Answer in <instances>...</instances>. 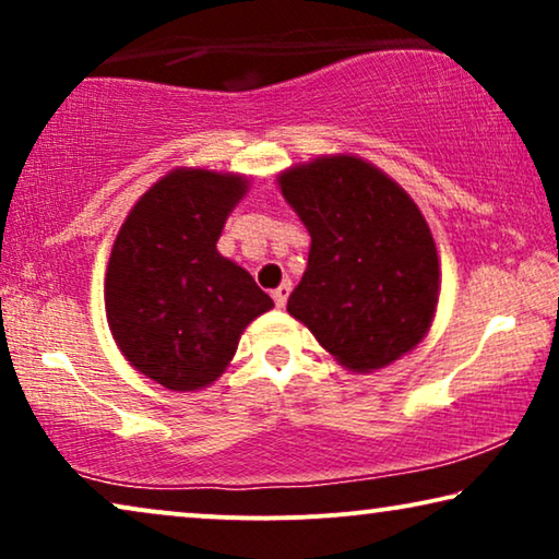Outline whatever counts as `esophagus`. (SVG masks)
I'll return each mask as SVG.
<instances>
[{
	"mask_svg": "<svg viewBox=\"0 0 559 559\" xmlns=\"http://www.w3.org/2000/svg\"><path fill=\"white\" fill-rule=\"evenodd\" d=\"M289 293H293V282H289V280H285L277 289H274L272 297H274V302H277V308H285Z\"/></svg>",
	"mask_w": 559,
	"mask_h": 559,
	"instance_id": "34e87169",
	"label": "esophagus"
}]
</instances>
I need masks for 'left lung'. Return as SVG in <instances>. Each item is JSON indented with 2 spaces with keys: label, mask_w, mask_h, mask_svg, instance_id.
Here are the masks:
<instances>
[{
  "label": "left lung",
  "mask_w": 559,
  "mask_h": 559,
  "mask_svg": "<svg viewBox=\"0 0 559 559\" xmlns=\"http://www.w3.org/2000/svg\"><path fill=\"white\" fill-rule=\"evenodd\" d=\"M280 188L312 239L289 316L350 371L369 373L415 348L440 297L438 249L415 201L354 155L289 167Z\"/></svg>",
  "instance_id": "obj_1"
}]
</instances>
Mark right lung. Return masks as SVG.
<instances>
[{"label": "right lung", "instance_id": "right-lung-1", "mask_svg": "<svg viewBox=\"0 0 559 559\" xmlns=\"http://www.w3.org/2000/svg\"><path fill=\"white\" fill-rule=\"evenodd\" d=\"M249 180L180 167L121 224L106 266V320L127 361L173 392L216 381L272 297L216 241Z\"/></svg>", "mask_w": 559, "mask_h": 559}]
</instances>
